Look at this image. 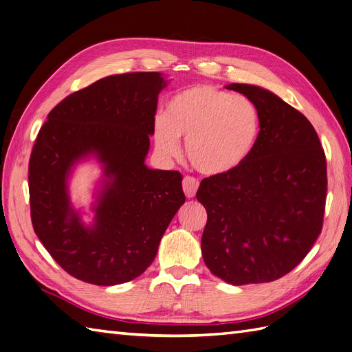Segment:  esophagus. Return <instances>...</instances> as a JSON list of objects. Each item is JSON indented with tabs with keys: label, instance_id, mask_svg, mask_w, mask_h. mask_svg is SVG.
Here are the masks:
<instances>
[{
	"label": "esophagus",
	"instance_id": "1",
	"mask_svg": "<svg viewBox=\"0 0 352 352\" xmlns=\"http://www.w3.org/2000/svg\"><path fill=\"white\" fill-rule=\"evenodd\" d=\"M199 181L197 179L191 177V176H185L184 177V182H182V186H184V192L185 195L188 197V199H194L197 191H199Z\"/></svg>",
	"mask_w": 352,
	"mask_h": 352
}]
</instances>
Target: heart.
Segmentation results:
<instances>
[{"mask_svg":"<svg viewBox=\"0 0 352 352\" xmlns=\"http://www.w3.org/2000/svg\"><path fill=\"white\" fill-rule=\"evenodd\" d=\"M261 135V115L255 102L213 85H194L179 91L157 116L152 139L161 158L185 153L206 176H226L241 168L252 155Z\"/></svg>","mask_w":352,"mask_h":352,"instance_id":"heart-1","label":"heart"}]
</instances>
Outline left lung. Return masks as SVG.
Returning a JSON list of instances; mask_svg holds the SVG:
<instances>
[{"label":"left lung","mask_w":352,"mask_h":352,"mask_svg":"<svg viewBox=\"0 0 352 352\" xmlns=\"http://www.w3.org/2000/svg\"><path fill=\"white\" fill-rule=\"evenodd\" d=\"M226 88L260 109L261 135L241 168L201 181V255L227 284H263L293 270L318 239L327 166L318 134L298 110L256 85Z\"/></svg>","instance_id":"1"}]
</instances>
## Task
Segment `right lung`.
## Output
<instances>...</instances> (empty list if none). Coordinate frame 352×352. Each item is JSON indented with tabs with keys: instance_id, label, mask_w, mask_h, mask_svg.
<instances>
[{
	"instance_id": "obj_1",
	"label": "right lung",
	"mask_w": 352,
	"mask_h": 352,
	"mask_svg": "<svg viewBox=\"0 0 352 352\" xmlns=\"http://www.w3.org/2000/svg\"><path fill=\"white\" fill-rule=\"evenodd\" d=\"M167 83L161 73L104 77L64 98L41 126L30 158L32 227L76 279L109 287L140 276L185 203L179 171L144 164ZM89 159L102 177L87 223L71 203L69 179Z\"/></svg>"
}]
</instances>
